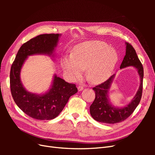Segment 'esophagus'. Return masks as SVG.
Instances as JSON below:
<instances>
[{"instance_id":"obj_1","label":"esophagus","mask_w":155,"mask_h":155,"mask_svg":"<svg viewBox=\"0 0 155 155\" xmlns=\"http://www.w3.org/2000/svg\"><path fill=\"white\" fill-rule=\"evenodd\" d=\"M83 88H84V87H83V86H78V91H83Z\"/></svg>"}]
</instances>
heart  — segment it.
Masks as SVG:
<instances>
[{
    "label": "heart",
    "mask_w": 155,
    "mask_h": 155,
    "mask_svg": "<svg viewBox=\"0 0 155 155\" xmlns=\"http://www.w3.org/2000/svg\"><path fill=\"white\" fill-rule=\"evenodd\" d=\"M118 61V54L109 46L99 41H86L77 45L71 55L62 59L64 70L73 79L86 76L92 83H100L108 79Z\"/></svg>",
    "instance_id": "1"
}]
</instances>
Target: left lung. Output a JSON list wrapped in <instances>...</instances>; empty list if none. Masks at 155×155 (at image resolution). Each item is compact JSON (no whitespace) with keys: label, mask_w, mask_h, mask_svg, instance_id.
Returning <instances> with one entry per match:
<instances>
[{"label":"left lung","mask_w":155,"mask_h":155,"mask_svg":"<svg viewBox=\"0 0 155 155\" xmlns=\"http://www.w3.org/2000/svg\"><path fill=\"white\" fill-rule=\"evenodd\" d=\"M130 66H133L137 69L140 78L139 89L133 100L127 106L124 108H116L110 104L108 91L113 81L114 75L111 76L105 82L92 88L95 91L96 97L90 107V112L95 120L105 124L121 122L132 114L138 105L142 96L143 68L133 46L129 43H126V53L120 65V68Z\"/></svg>","instance_id":"8db88e82"}]
</instances>
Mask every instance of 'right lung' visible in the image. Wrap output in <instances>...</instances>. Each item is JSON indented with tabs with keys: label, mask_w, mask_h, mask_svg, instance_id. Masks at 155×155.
<instances>
[{
	"label": "right lung",
	"mask_w": 155,
	"mask_h": 155,
	"mask_svg": "<svg viewBox=\"0 0 155 155\" xmlns=\"http://www.w3.org/2000/svg\"><path fill=\"white\" fill-rule=\"evenodd\" d=\"M59 34L37 35L23 44L18 50L10 70V89L14 101L26 114L32 118L48 120L56 118L63 110L70 97L78 92L75 84L54 76L50 90L43 95L26 91L20 79L21 69L28 55H51Z\"/></svg>",
	"instance_id": "1"
}]
</instances>
